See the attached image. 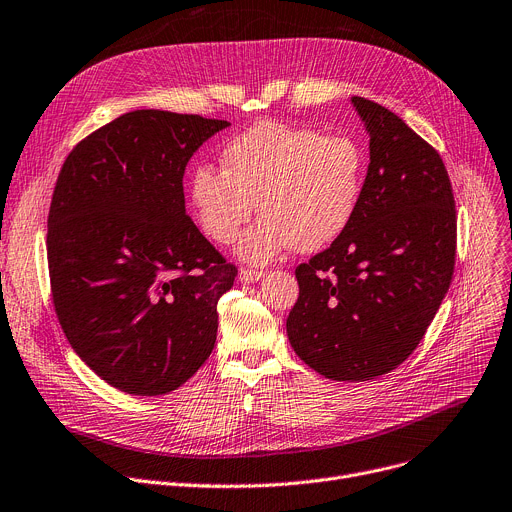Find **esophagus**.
Instances as JSON below:
<instances>
[{
	"label": "esophagus",
	"instance_id": "obj_1",
	"mask_svg": "<svg viewBox=\"0 0 512 512\" xmlns=\"http://www.w3.org/2000/svg\"><path fill=\"white\" fill-rule=\"evenodd\" d=\"M241 282H245V284H253V282H259L261 278H265V271L263 269H241Z\"/></svg>",
	"mask_w": 512,
	"mask_h": 512
}]
</instances>
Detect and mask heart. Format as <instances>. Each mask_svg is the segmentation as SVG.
I'll list each match as a JSON object with an SVG mask.
<instances>
[{
  "label": "heart",
  "mask_w": 512,
  "mask_h": 512,
  "mask_svg": "<svg viewBox=\"0 0 512 512\" xmlns=\"http://www.w3.org/2000/svg\"><path fill=\"white\" fill-rule=\"evenodd\" d=\"M366 160L346 135L282 121H259L222 150V168L199 164L191 201L201 230L230 245L253 218H263L238 245L247 261L265 263L292 247L315 253L352 224Z\"/></svg>",
  "instance_id": "b5f03b06"
}]
</instances>
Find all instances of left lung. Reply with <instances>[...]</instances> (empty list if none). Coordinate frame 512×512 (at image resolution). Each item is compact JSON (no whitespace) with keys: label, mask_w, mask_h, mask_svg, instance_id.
Segmentation results:
<instances>
[{"label":"left lung","mask_w":512,"mask_h":512,"mask_svg":"<svg viewBox=\"0 0 512 512\" xmlns=\"http://www.w3.org/2000/svg\"><path fill=\"white\" fill-rule=\"evenodd\" d=\"M370 133L358 212L296 267L286 321L302 362L331 381H370L410 356L455 269L457 212L440 154L379 102L352 96Z\"/></svg>","instance_id":"obj_1"}]
</instances>
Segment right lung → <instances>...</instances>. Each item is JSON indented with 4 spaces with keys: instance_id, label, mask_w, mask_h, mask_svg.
<instances>
[{
    "instance_id": "1",
    "label": "right lung",
    "mask_w": 512,
    "mask_h": 512,
    "mask_svg": "<svg viewBox=\"0 0 512 512\" xmlns=\"http://www.w3.org/2000/svg\"><path fill=\"white\" fill-rule=\"evenodd\" d=\"M224 119L142 109L67 154L47 218L53 309L111 387L162 395L214 350L218 300L238 269L185 212L183 175Z\"/></svg>"
}]
</instances>
